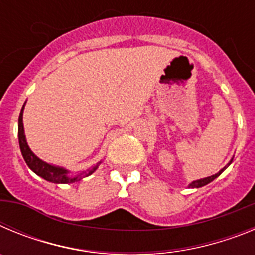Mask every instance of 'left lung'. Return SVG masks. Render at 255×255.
<instances>
[{
  "label": "left lung",
  "instance_id": "1",
  "mask_svg": "<svg viewBox=\"0 0 255 255\" xmlns=\"http://www.w3.org/2000/svg\"><path fill=\"white\" fill-rule=\"evenodd\" d=\"M231 162H233V159H231V161H230V163H231ZM230 163H229V164H230ZM229 164H227V166H229ZM227 166H226V167L222 168V170H221L220 172L216 173V175H212V176L206 177V179H200V180H197V181H193L189 186H190V188H202V186L207 185V184H209V182H211V181H213V180H215L216 177L220 176L221 173H222V172H224L225 170H226Z\"/></svg>",
  "mask_w": 255,
  "mask_h": 255
}]
</instances>
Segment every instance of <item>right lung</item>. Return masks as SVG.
I'll return each mask as SVG.
<instances>
[{"instance_id":"obj_1","label":"right lung","mask_w":255,"mask_h":255,"mask_svg":"<svg viewBox=\"0 0 255 255\" xmlns=\"http://www.w3.org/2000/svg\"><path fill=\"white\" fill-rule=\"evenodd\" d=\"M22 110H24V106H22L21 111L19 115V130H17V134H19V144H20V150H21V154L24 157V161L26 162V164L29 166L33 172H35L38 176L43 177L44 180L51 182H55V184H71V182H75L78 180H82V177L84 175H79V176L70 177L67 175V171L65 168L56 167V166H52V164L46 163L42 159H39L34 153L29 149L28 144L25 140V135H24V125H22ZM96 167H93L92 170H88V172H85V175H91L96 171Z\"/></svg>"}]
</instances>
